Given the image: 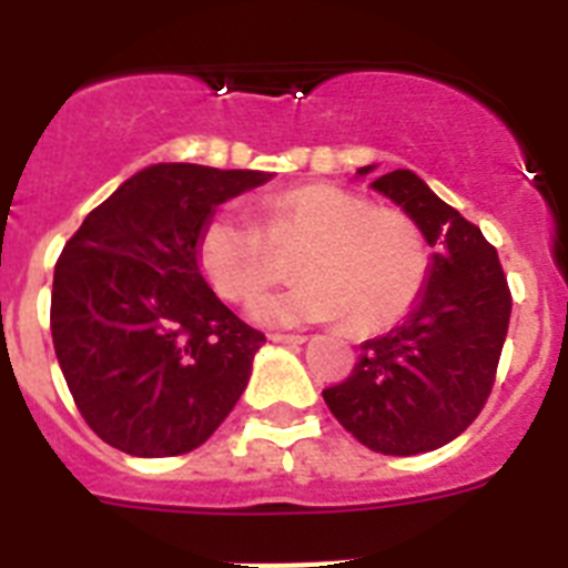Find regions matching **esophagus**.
<instances>
[{
	"label": "esophagus",
	"instance_id": "34e87169",
	"mask_svg": "<svg viewBox=\"0 0 568 568\" xmlns=\"http://www.w3.org/2000/svg\"><path fill=\"white\" fill-rule=\"evenodd\" d=\"M271 342H283V345H303L306 342V336L303 333H271Z\"/></svg>",
	"mask_w": 568,
	"mask_h": 568
}]
</instances>
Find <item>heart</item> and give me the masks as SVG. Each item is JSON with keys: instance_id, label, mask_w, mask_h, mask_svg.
<instances>
[{"instance_id": "1", "label": "heart", "mask_w": 568, "mask_h": 568, "mask_svg": "<svg viewBox=\"0 0 568 568\" xmlns=\"http://www.w3.org/2000/svg\"><path fill=\"white\" fill-rule=\"evenodd\" d=\"M292 253L297 283L253 306L262 324L345 318L356 336L395 327L422 301L433 250L424 230L397 209L336 185L312 182L258 205L256 223L221 209L196 232L194 258L226 303H250L283 276Z\"/></svg>"}]
</instances>
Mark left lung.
Returning a JSON list of instances; mask_svg holds the SVG:
<instances>
[{
    "label": "left lung",
    "mask_w": 568,
    "mask_h": 568,
    "mask_svg": "<svg viewBox=\"0 0 568 568\" xmlns=\"http://www.w3.org/2000/svg\"><path fill=\"white\" fill-rule=\"evenodd\" d=\"M372 168H359V176ZM424 230L433 267L418 310L365 342L354 372L324 388L329 413L365 448L413 457L457 439L493 392L513 294L498 250L413 171L372 182Z\"/></svg>",
    "instance_id": "left-lung-1"
}]
</instances>
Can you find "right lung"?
<instances>
[{"mask_svg":"<svg viewBox=\"0 0 568 568\" xmlns=\"http://www.w3.org/2000/svg\"><path fill=\"white\" fill-rule=\"evenodd\" d=\"M262 182L258 171L153 164L97 205L61 250L52 345L79 413L111 448L189 454L247 388L265 333L217 301L194 241L214 205Z\"/></svg>","mask_w":568,"mask_h":568,"instance_id":"1","label":"right lung"}]
</instances>
